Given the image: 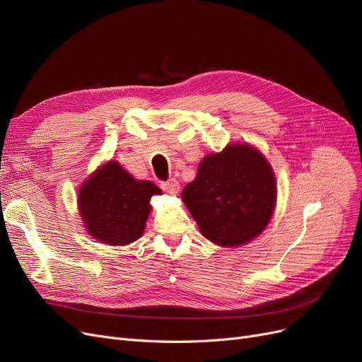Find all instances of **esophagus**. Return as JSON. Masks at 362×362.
Returning <instances> with one entry per match:
<instances>
[{
	"label": "esophagus",
	"instance_id": "34e87169",
	"mask_svg": "<svg viewBox=\"0 0 362 362\" xmlns=\"http://www.w3.org/2000/svg\"><path fill=\"white\" fill-rule=\"evenodd\" d=\"M161 189L168 192L169 194H178L180 193V182L177 180H169L161 184Z\"/></svg>",
	"mask_w": 362,
	"mask_h": 362
}]
</instances>
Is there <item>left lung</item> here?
Instances as JSON below:
<instances>
[{
  "mask_svg": "<svg viewBox=\"0 0 362 362\" xmlns=\"http://www.w3.org/2000/svg\"><path fill=\"white\" fill-rule=\"evenodd\" d=\"M181 198L205 238L237 247L258 237L272 221L278 199L275 172L255 146L229 144L202 158Z\"/></svg>",
  "mask_w": 362,
  "mask_h": 362,
  "instance_id": "left-lung-1",
  "label": "left lung"
}]
</instances>
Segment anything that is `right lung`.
<instances>
[{"label":"right lung","mask_w":362,"mask_h":362,"mask_svg":"<svg viewBox=\"0 0 362 362\" xmlns=\"http://www.w3.org/2000/svg\"><path fill=\"white\" fill-rule=\"evenodd\" d=\"M161 193L154 182L136 180L117 161L108 160L81 182L76 205L89 235L110 246H127L144 234L149 201Z\"/></svg>","instance_id":"obj_1"}]
</instances>
